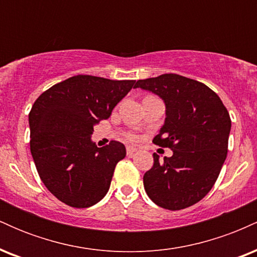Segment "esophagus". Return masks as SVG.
I'll return each instance as SVG.
<instances>
[{
	"instance_id": "1",
	"label": "esophagus",
	"mask_w": 257,
	"mask_h": 257,
	"mask_svg": "<svg viewBox=\"0 0 257 257\" xmlns=\"http://www.w3.org/2000/svg\"><path fill=\"white\" fill-rule=\"evenodd\" d=\"M137 151H138L137 147L126 146V156H128V157H133V156L135 155V152H137Z\"/></svg>"
}]
</instances>
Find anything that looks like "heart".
I'll return each instance as SVG.
<instances>
[{
    "label": "heart",
    "instance_id": "b5f03b06",
    "mask_svg": "<svg viewBox=\"0 0 257 257\" xmlns=\"http://www.w3.org/2000/svg\"><path fill=\"white\" fill-rule=\"evenodd\" d=\"M129 138H131V139H134L135 137H134V135H131V137H129Z\"/></svg>",
    "mask_w": 257,
    "mask_h": 257
}]
</instances>
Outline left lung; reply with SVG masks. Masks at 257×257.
<instances>
[{
  "mask_svg": "<svg viewBox=\"0 0 257 257\" xmlns=\"http://www.w3.org/2000/svg\"><path fill=\"white\" fill-rule=\"evenodd\" d=\"M135 88L158 95L166 105V120L153 139L169 147L172 157L144 175V187L153 203L168 210L196 204L213 188L227 156L231 118L215 91L194 79L164 73L139 79Z\"/></svg>",
  "mask_w": 257,
  "mask_h": 257,
  "instance_id": "1",
  "label": "left lung"
}]
</instances>
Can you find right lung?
<instances>
[{
  "label": "right lung",
  "mask_w": 257,
  "mask_h": 257,
  "mask_svg": "<svg viewBox=\"0 0 257 257\" xmlns=\"http://www.w3.org/2000/svg\"><path fill=\"white\" fill-rule=\"evenodd\" d=\"M134 84L131 79L78 75L53 85L35 101L29 113L32 158L44 186L65 204L89 208L107 193L125 146L111 141L98 147L91 134Z\"/></svg>",
  "instance_id": "1"
}]
</instances>
